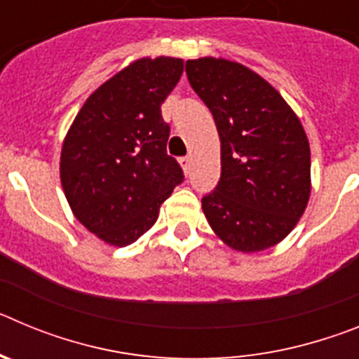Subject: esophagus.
I'll use <instances>...</instances> for the list:
<instances>
[{
	"label": "esophagus",
	"instance_id": "esophagus-1",
	"mask_svg": "<svg viewBox=\"0 0 359 359\" xmlns=\"http://www.w3.org/2000/svg\"><path fill=\"white\" fill-rule=\"evenodd\" d=\"M180 165H182L183 172L189 174V170H190V156H183V158H180Z\"/></svg>",
	"mask_w": 359,
	"mask_h": 359
}]
</instances>
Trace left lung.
<instances>
[{
    "label": "left lung",
    "mask_w": 359,
    "mask_h": 359,
    "mask_svg": "<svg viewBox=\"0 0 359 359\" xmlns=\"http://www.w3.org/2000/svg\"><path fill=\"white\" fill-rule=\"evenodd\" d=\"M192 90L221 140V180L201 199L208 224L230 248L261 252L280 243L311 194L306 131L273 86L239 62L187 61Z\"/></svg>",
    "instance_id": "left-lung-1"
}]
</instances>
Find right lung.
Segmentation results:
<instances>
[{
    "instance_id": "add662e5",
    "label": "right lung",
    "mask_w": 359,
    "mask_h": 359,
    "mask_svg": "<svg viewBox=\"0 0 359 359\" xmlns=\"http://www.w3.org/2000/svg\"><path fill=\"white\" fill-rule=\"evenodd\" d=\"M183 73L174 57L138 59L95 90L65 138L61 183L75 217L113 246H128L156 223L183 182L167 154L161 104Z\"/></svg>"
}]
</instances>
